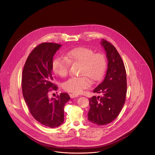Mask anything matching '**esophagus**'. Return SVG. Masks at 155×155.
<instances>
[{"instance_id":"34e87169","label":"esophagus","mask_w":155,"mask_h":155,"mask_svg":"<svg viewBox=\"0 0 155 155\" xmlns=\"http://www.w3.org/2000/svg\"><path fill=\"white\" fill-rule=\"evenodd\" d=\"M70 97L71 98H75V97H78V95H76V94H70Z\"/></svg>"}]
</instances>
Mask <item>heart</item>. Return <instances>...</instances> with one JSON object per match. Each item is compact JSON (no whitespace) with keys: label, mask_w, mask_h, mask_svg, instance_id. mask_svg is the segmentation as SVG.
<instances>
[{"label":"heart","mask_w":155,"mask_h":155,"mask_svg":"<svg viewBox=\"0 0 155 155\" xmlns=\"http://www.w3.org/2000/svg\"><path fill=\"white\" fill-rule=\"evenodd\" d=\"M81 64L80 78H71L63 84V88L76 94L88 88L92 82H98L103 78L107 67V60L102 53H94L88 48L78 47L67 52L64 57H57L52 62L54 72L60 77L68 74L70 64Z\"/></svg>","instance_id":"obj_1"}]
</instances>
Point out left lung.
<instances>
[{
	"mask_svg": "<svg viewBox=\"0 0 155 155\" xmlns=\"http://www.w3.org/2000/svg\"><path fill=\"white\" fill-rule=\"evenodd\" d=\"M101 45L106 51L108 68L103 81L93 92L101 96H93L89 100L88 120L104 125L114 120L122 110L127 91V74L124 61L116 48L104 39Z\"/></svg>",
	"mask_w": 155,
	"mask_h": 155,
	"instance_id": "1",
	"label": "left lung"
}]
</instances>
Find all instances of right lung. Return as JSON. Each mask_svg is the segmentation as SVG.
<instances>
[{"label":"right lung","mask_w":155,"mask_h":155,"mask_svg":"<svg viewBox=\"0 0 155 155\" xmlns=\"http://www.w3.org/2000/svg\"><path fill=\"white\" fill-rule=\"evenodd\" d=\"M62 45L45 42L38 45L29 54L22 73V95L28 110L39 123L55 128L64 122V107L70 99L67 93L49 98V93L57 91L52 83V59Z\"/></svg>","instance_id":"obj_1"}]
</instances>
